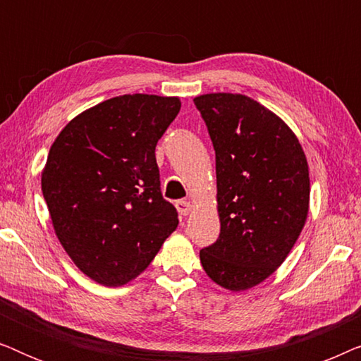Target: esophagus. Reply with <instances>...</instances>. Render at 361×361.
Wrapping results in <instances>:
<instances>
[{
    "label": "esophagus",
    "instance_id": "obj_1",
    "mask_svg": "<svg viewBox=\"0 0 361 361\" xmlns=\"http://www.w3.org/2000/svg\"><path fill=\"white\" fill-rule=\"evenodd\" d=\"M176 209H177V212H179V215L185 216V215H189V212H190V209H192V205H190V202H189V200L180 199V200H177V202H176Z\"/></svg>",
    "mask_w": 361,
    "mask_h": 361
}]
</instances>
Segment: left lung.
<instances>
[{
	"label": "left lung",
	"mask_w": 361,
	"mask_h": 361,
	"mask_svg": "<svg viewBox=\"0 0 361 361\" xmlns=\"http://www.w3.org/2000/svg\"><path fill=\"white\" fill-rule=\"evenodd\" d=\"M215 149L220 235L200 250L205 273L230 290L259 284L289 255L309 210V167L288 125L250 97L194 98Z\"/></svg>",
	"instance_id": "left-lung-1"
}]
</instances>
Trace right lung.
I'll return each instance as SVG.
<instances>
[{"label":"right lung","instance_id":"obj_1","mask_svg":"<svg viewBox=\"0 0 361 361\" xmlns=\"http://www.w3.org/2000/svg\"><path fill=\"white\" fill-rule=\"evenodd\" d=\"M179 110L176 97L110 98L73 118L49 151L42 195L54 230L97 283L136 278L177 228L154 151Z\"/></svg>","mask_w":361,"mask_h":361}]
</instances>
